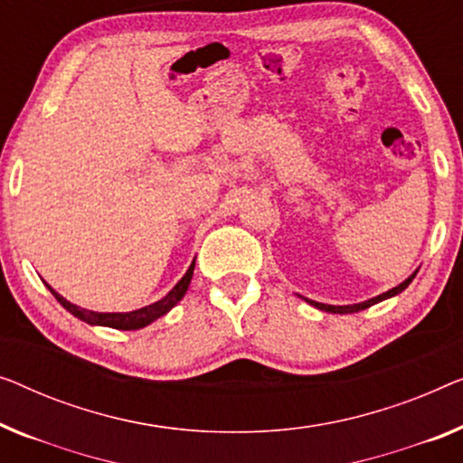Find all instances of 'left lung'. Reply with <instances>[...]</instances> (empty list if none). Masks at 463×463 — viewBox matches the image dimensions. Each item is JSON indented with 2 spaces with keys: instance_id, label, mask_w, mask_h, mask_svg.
Segmentation results:
<instances>
[{
  "instance_id": "8db88e82",
  "label": "left lung",
  "mask_w": 463,
  "mask_h": 463,
  "mask_svg": "<svg viewBox=\"0 0 463 463\" xmlns=\"http://www.w3.org/2000/svg\"><path fill=\"white\" fill-rule=\"evenodd\" d=\"M415 273H418V269H415V271L411 273V276L407 278L405 281H401L399 286L391 288V290H388V292H382V294H378V297H373V298H370V300H364V303H357V305H324V303H315V300H307V303H311L313 307H317L319 311H326V313H357V311L367 309V307H372V305H376V303H382V300L397 297V294L403 292L405 288L411 284V279L415 278Z\"/></svg>"
}]
</instances>
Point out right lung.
I'll return each mask as SVG.
<instances>
[{"mask_svg":"<svg viewBox=\"0 0 463 463\" xmlns=\"http://www.w3.org/2000/svg\"><path fill=\"white\" fill-rule=\"evenodd\" d=\"M194 265H196V259L192 260V265L187 267L185 276L171 288L169 294H165V297L156 300V303L146 305V307H142V309L127 311V313H98V311L81 309V307L69 303V300H66L62 294H58L56 290H53L50 284H45V286H48V290L53 294V297H56L58 303L62 305L66 311L72 313L75 317H79L81 321H85V324L115 327V330H139V327L150 326L152 321H156L158 317H163L165 313H169L173 307H175L179 300L185 297L187 288H190L192 276H194Z\"/></svg>","mask_w":463,"mask_h":463,"instance_id":"right-lung-1","label":"right lung"}]
</instances>
